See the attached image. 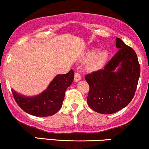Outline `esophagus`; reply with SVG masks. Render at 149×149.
I'll use <instances>...</instances> for the list:
<instances>
[{
	"instance_id": "34e87169",
	"label": "esophagus",
	"mask_w": 149,
	"mask_h": 149,
	"mask_svg": "<svg viewBox=\"0 0 149 149\" xmlns=\"http://www.w3.org/2000/svg\"><path fill=\"white\" fill-rule=\"evenodd\" d=\"M80 79H81V76H80V73H78V72L75 73V75H74V81L75 82H78V81H79Z\"/></svg>"
}]
</instances>
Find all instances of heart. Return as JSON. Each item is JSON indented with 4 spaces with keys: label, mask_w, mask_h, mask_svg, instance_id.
<instances>
[{
    "label": "heart",
    "mask_w": 149,
    "mask_h": 149,
    "mask_svg": "<svg viewBox=\"0 0 149 149\" xmlns=\"http://www.w3.org/2000/svg\"><path fill=\"white\" fill-rule=\"evenodd\" d=\"M109 57V53L107 50L99 51L95 53V49H90L85 53L84 60H89L88 69L90 71L100 69L106 62Z\"/></svg>",
    "instance_id": "heart-1"
}]
</instances>
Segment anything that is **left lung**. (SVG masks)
<instances>
[{"instance_id": "left-lung-1", "label": "left lung", "mask_w": 149, "mask_h": 149, "mask_svg": "<svg viewBox=\"0 0 149 149\" xmlns=\"http://www.w3.org/2000/svg\"><path fill=\"white\" fill-rule=\"evenodd\" d=\"M118 51L103 69L89 73L85 78L90 86L88 104L99 113L111 114L130 103L140 76L136 52L116 38Z\"/></svg>"}]
</instances>
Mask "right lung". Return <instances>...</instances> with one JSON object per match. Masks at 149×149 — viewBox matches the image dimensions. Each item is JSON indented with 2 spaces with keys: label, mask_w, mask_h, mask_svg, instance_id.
I'll return each instance as SVG.
<instances>
[{
  "label": "right lung",
  "mask_w": 149,
  "mask_h": 149,
  "mask_svg": "<svg viewBox=\"0 0 149 149\" xmlns=\"http://www.w3.org/2000/svg\"><path fill=\"white\" fill-rule=\"evenodd\" d=\"M72 69L66 74H59L52 80L45 91L34 97H24L12 90L17 104L27 113L38 117L54 115L62 106L65 92L73 81Z\"/></svg>",
  "instance_id": "add662e5"
}]
</instances>
